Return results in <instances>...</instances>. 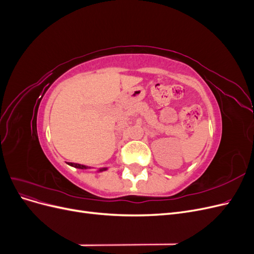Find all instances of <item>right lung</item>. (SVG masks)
<instances>
[{
  "instance_id": "right-lung-1",
  "label": "right lung",
  "mask_w": 254,
  "mask_h": 254,
  "mask_svg": "<svg viewBox=\"0 0 254 254\" xmlns=\"http://www.w3.org/2000/svg\"><path fill=\"white\" fill-rule=\"evenodd\" d=\"M68 165H71V166L76 167V168H80V170H87V168H89V167L86 166V165L78 164V163H72V162H68ZM106 170H107L106 167H103V168H99L98 172H104V171H106Z\"/></svg>"
}]
</instances>
